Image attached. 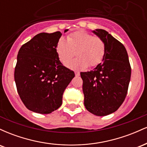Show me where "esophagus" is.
<instances>
[{"mask_svg": "<svg viewBox=\"0 0 147 147\" xmlns=\"http://www.w3.org/2000/svg\"><path fill=\"white\" fill-rule=\"evenodd\" d=\"M75 76H76V77H79V76L80 75V73H79V72H75Z\"/></svg>", "mask_w": 147, "mask_h": 147, "instance_id": "esophagus-1", "label": "esophagus"}]
</instances>
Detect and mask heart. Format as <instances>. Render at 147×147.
Here are the masks:
<instances>
[{
    "label": "heart",
    "mask_w": 147,
    "mask_h": 147,
    "mask_svg": "<svg viewBox=\"0 0 147 147\" xmlns=\"http://www.w3.org/2000/svg\"><path fill=\"white\" fill-rule=\"evenodd\" d=\"M59 59L65 64L74 55L77 57L65 64L75 70H85L88 66L95 67L102 62L106 53V44L99 36H92L84 30L68 35L67 39L61 37L56 45Z\"/></svg>",
    "instance_id": "1"
}]
</instances>
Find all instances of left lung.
<instances>
[{
	"instance_id": "left-lung-1",
	"label": "left lung",
	"mask_w": 147,
	"mask_h": 147,
	"mask_svg": "<svg viewBox=\"0 0 147 147\" xmlns=\"http://www.w3.org/2000/svg\"><path fill=\"white\" fill-rule=\"evenodd\" d=\"M92 32L104 40L106 53L102 63L93 70L81 72L84 106L91 113L105 116L124 102L131 79V68L125 47L106 30Z\"/></svg>"
}]
</instances>
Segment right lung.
I'll return each instance as SVG.
<instances>
[{
  "mask_svg": "<svg viewBox=\"0 0 147 147\" xmlns=\"http://www.w3.org/2000/svg\"><path fill=\"white\" fill-rule=\"evenodd\" d=\"M61 35L60 32L38 34L18 51L15 83L22 102L33 112L49 114L58 109L64 90L75 77L57 57L55 48Z\"/></svg>",
  "mask_w": 147,
  "mask_h": 147,
  "instance_id": "add662e5",
  "label": "right lung"
}]
</instances>
